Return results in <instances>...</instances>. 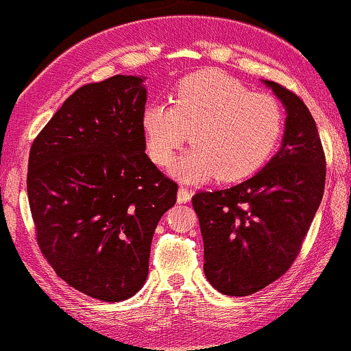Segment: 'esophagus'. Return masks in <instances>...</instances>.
Wrapping results in <instances>:
<instances>
[{"instance_id": "1", "label": "esophagus", "mask_w": 351, "mask_h": 351, "mask_svg": "<svg viewBox=\"0 0 351 351\" xmlns=\"http://www.w3.org/2000/svg\"><path fill=\"white\" fill-rule=\"evenodd\" d=\"M189 201H191L189 189L188 188H183V186H181V188L178 189V202L180 204H186V202H189Z\"/></svg>"}]
</instances>
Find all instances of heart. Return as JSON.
Instances as JSON below:
<instances>
[{"mask_svg": "<svg viewBox=\"0 0 351 351\" xmlns=\"http://www.w3.org/2000/svg\"><path fill=\"white\" fill-rule=\"evenodd\" d=\"M143 130L149 157L158 167L170 165L191 139L194 149L175 167L176 175L233 183L269 160L283 131V108L238 79L202 71L178 84L173 106H145Z\"/></svg>", "mask_w": 351, "mask_h": 351, "instance_id": "heart-1", "label": "heart"}]
</instances>
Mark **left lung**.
<instances>
[{"label":"left lung","instance_id":"obj_1","mask_svg":"<svg viewBox=\"0 0 351 351\" xmlns=\"http://www.w3.org/2000/svg\"><path fill=\"white\" fill-rule=\"evenodd\" d=\"M264 84L285 106L282 147L250 180L193 197L204 274L230 296L256 293L290 269L326 186V155L308 106L280 84Z\"/></svg>","mask_w":351,"mask_h":351}]
</instances>
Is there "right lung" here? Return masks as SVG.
I'll use <instances>...</instances> for the list:
<instances>
[{
	"mask_svg": "<svg viewBox=\"0 0 351 351\" xmlns=\"http://www.w3.org/2000/svg\"><path fill=\"white\" fill-rule=\"evenodd\" d=\"M144 79L118 74L77 88L29 154L40 251L68 285L108 303L147 280L154 232L178 191L145 154Z\"/></svg>",
	"mask_w": 351,
	"mask_h": 351,
	"instance_id": "1",
	"label": "right lung"
}]
</instances>
